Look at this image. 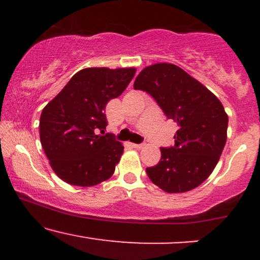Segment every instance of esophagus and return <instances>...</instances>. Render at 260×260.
Masks as SVG:
<instances>
[{"label": "esophagus", "mask_w": 260, "mask_h": 260, "mask_svg": "<svg viewBox=\"0 0 260 260\" xmlns=\"http://www.w3.org/2000/svg\"><path fill=\"white\" fill-rule=\"evenodd\" d=\"M133 145V148H136V149H140V148H143L144 147V143H140V144H136V143H134V144H132Z\"/></svg>", "instance_id": "34e87169"}]
</instances>
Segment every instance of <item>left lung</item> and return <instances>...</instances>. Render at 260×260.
<instances>
[{
    "label": "left lung",
    "mask_w": 260,
    "mask_h": 260,
    "mask_svg": "<svg viewBox=\"0 0 260 260\" xmlns=\"http://www.w3.org/2000/svg\"><path fill=\"white\" fill-rule=\"evenodd\" d=\"M133 86L148 92L178 126L175 145L160 148L161 159L147 168L148 177L168 193L198 187L215 169L225 147L229 117L222 104L198 80L171 63L144 68Z\"/></svg>",
    "instance_id": "1"
}]
</instances>
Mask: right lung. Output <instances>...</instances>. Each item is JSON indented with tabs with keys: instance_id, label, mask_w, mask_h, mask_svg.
<instances>
[{
	"instance_id": "right-lung-1",
	"label": "right lung",
	"mask_w": 260,
	"mask_h": 260,
	"mask_svg": "<svg viewBox=\"0 0 260 260\" xmlns=\"http://www.w3.org/2000/svg\"><path fill=\"white\" fill-rule=\"evenodd\" d=\"M134 74V68H85L44 107L41 145L61 180L90 187L115 172L123 145L112 134H104L105 107L124 91Z\"/></svg>"
}]
</instances>
